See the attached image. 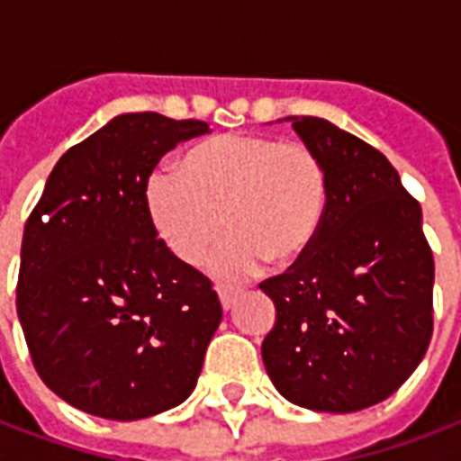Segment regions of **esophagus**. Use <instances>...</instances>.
I'll use <instances>...</instances> for the list:
<instances>
[{"instance_id": "1", "label": "esophagus", "mask_w": 461, "mask_h": 461, "mask_svg": "<svg viewBox=\"0 0 461 461\" xmlns=\"http://www.w3.org/2000/svg\"><path fill=\"white\" fill-rule=\"evenodd\" d=\"M216 294H219L221 305H223V310L233 308L235 298H238V291H235V288H230V286H216Z\"/></svg>"}]
</instances>
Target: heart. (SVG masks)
<instances>
[{
    "label": "heart",
    "instance_id": "b5f03b06",
    "mask_svg": "<svg viewBox=\"0 0 461 461\" xmlns=\"http://www.w3.org/2000/svg\"><path fill=\"white\" fill-rule=\"evenodd\" d=\"M327 209V167L303 141L221 134L192 146L177 173L158 170L146 185V212L167 252L219 279H245L267 259L298 262L315 240Z\"/></svg>",
    "mask_w": 461,
    "mask_h": 461
}]
</instances>
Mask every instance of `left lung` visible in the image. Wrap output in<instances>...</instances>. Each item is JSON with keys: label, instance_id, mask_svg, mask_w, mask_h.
Returning a JSON list of instances; mask_svg holds the SVG:
<instances>
[{"label": "left lung", "instance_id": "left-lung-1", "mask_svg": "<svg viewBox=\"0 0 461 461\" xmlns=\"http://www.w3.org/2000/svg\"><path fill=\"white\" fill-rule=\"evenodd\" d=\"M327 167V209L310 249L262 291L276 322L262 341L274 387L310 411L383 402L433 334V252L419 202L383 153L322 117H286Z\"/></svg>", "mask_w": 461, "mask_h": 461}]
</instances>
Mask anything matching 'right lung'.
I'll return each instance as SVG.
<instances>
[{"label":"right lung","instance_id":"right-lung-1","mask_svg":"<svg viewBox=\"0 0 461 461\" xmlns=\"http://www.w3.org/2000/svg\"><path fill=\"white\" fill-rule=\"evenodd\" d=\"M202 120L124 113L52 167L21 242L16 310L42 383L91 416L139 420L197 387L219 327L212 281L156 238L146 182Z\"/></svg>","mask_w":461,"mask_h":461}]
</instances>
